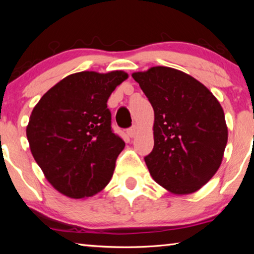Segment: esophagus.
<instances>
[{
    "mask_svg": "<svg viewBox=\"0 0 254 254\" xmlns=\"http://www.w3.org/2000/svg\"><path fill=\"white\" fill-rule=\"evenodd\" d=\"M136 132H137V127H136V126H133L132 127H130V128H128V130H127V135L133 137V136H134V135L136 134Z\"/></svg>",
    "mask_w": 254,
    "mask_h": 254,
    "instance_id": "1",
    "label": "esophagus"
}]
</instances>
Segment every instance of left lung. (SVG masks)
I'll return each mask as SVG.
<instances>
[{"label":"left lung","instance_id":"obj_1","mask_svg":"<svg viewBox=\"0 0 254 254\" xmlns=\"http://www.w3.org/2000/svg\"><path fill=\"white\" fill-rule=\"evenodd\" d=\"M154 111L150 175L176 195L195 192L220 168L227 143L225 115L212 92L170 67L133 72Z\"/></svg>","mask_w":254,"mask_h":254}]
</instances>
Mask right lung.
<instances>
[{
  "instance_id": "obj_1",
  "label": "right lung",
  "mask_w": 254,
  "mask_h": 254,
  "mask_svg": "<svg viewBox=\"0 0 254 254\" xmlns=\"http://www.w3.org/2000/svg\"><path fill=\"white\" fill-rule=\"evenodd\" d=\"M127 77L122 70L71 74L32 110L27 127L30 150L63 195L87 198L110 183L126 143L112 131L107 100Z\"/></svg>"
}]
</instances>
